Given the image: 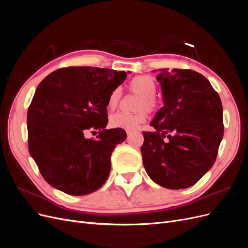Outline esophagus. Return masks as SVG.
Segmentation results:
<instances>
[{
  "label": "esophagus",
  "mask_w": 248,
  "mask_h": 248,
  "mask_svg": "<svg viewBox=\"0 0 248 248\" xmlns=\"http://www.w3.org/2000/svg\"><path fill=\"white\" fill-rule=\"evenodd\" d=\"M134 132V130H132V129H126V133H127V136H130L131 133H133Z\"/></svg>",
  "instance_id": "esophagus-1"
}]
</instances>
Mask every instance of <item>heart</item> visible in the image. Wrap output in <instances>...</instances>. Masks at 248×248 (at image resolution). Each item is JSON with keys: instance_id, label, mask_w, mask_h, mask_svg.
<instances>
[{"instance_id": "1", "label": "heart", "mask_w": 248, "mask_h": 248, "mask_svg": "<svg viewBox=\"0 0 248 248\" xmlns=\"http://www.w3.org/2000/svg\"><path fill=\"white\" fill-rule=\"evenodd\" d=\"M129 89L133 93L140 95L138 100L137 109H141L136 114H125V112H116L109 118V123L115 128L136 129L146 120V109L151 110L156 107V82L153 78L148 76H140L134 78L129 84ZM121 89L116 88L110 92L108 104L110 108H115L121 99Z\"/></svg>"}]
</instances>
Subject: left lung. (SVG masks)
Masks as SVG:
<instances>
[{
  "label": "left lung",
  "instance_id": "left-lung-1",
  "mask_svg": "<svg viewBox=\"0 0 248 248\" xmlns=\"http://www.w3.org/2000/svg\"><path fill=\"white\" fill-rule=\"evenodd\" d=\"M159 71L156 79L163 107L150 123L155 131L142 132V163L156 184L183 189L196 184L215 162L223 137L222 104L201 73Z\"/></svg>",
  "mask_w": 248,
  "mask_h": 248
}]
</instances>
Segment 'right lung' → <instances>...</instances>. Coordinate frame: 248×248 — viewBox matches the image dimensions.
<instances>
[{
  "mask_svg": "<svg viewBox=\"0 0 248 248\" xmlns=\"http://www.w3.org/2000/svg\"><path fill=\"white\" fill-rule=\"evenodd\" d=\"M127 73L69 67L51 72L37 87L27 117L29 152L56 189L86 196L106 183L111 153L127 138L122 128L106 129L108 99ZM89 129L100 131L97 139L84 137Z\"/></svg>",
  "mask_w": 248,
  "mask_h": 248,
  "instance_id": "right-lung-1",
  "label": "right lung"
}]
</instances>
